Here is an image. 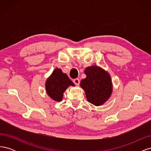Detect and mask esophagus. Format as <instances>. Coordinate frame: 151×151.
<instances>
[{
	"label": "esophagus",
	"instance_id": "obj_1",
	"mask_svg": "<svg viewBox=\"0 0 151 151\" xmlns=\"http://www.w3.org/2000/svg\"><path fill=\"white\" fill-rule=\"evenodd\" d=\"M73 82H74V83L77 85V86H79V84H80V80L79 79H74V81H73Z\"/></svg>",
	"mask_w": 151,
	"mask_h": 151
}]
</instances>
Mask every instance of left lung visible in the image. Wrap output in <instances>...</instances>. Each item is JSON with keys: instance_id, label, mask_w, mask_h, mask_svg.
<instances>
[{"instance_id": "left-lung-1", "label": "left lung", "mask_w": 151, "mask_h": 151, "mask_svg": "<svg viewBox=\"0 0 151 151\" xmlns=\"http://www.w3.org/2000/svg\"><path fill=\"white\" fill-rule=\"evenodd\" d=\"M84 74L86 77L81 81L80 86L85 91L87 100L95 106H100L111 96V77L103 68L96 65L87 67Z\"/></svg>"}]
</instances>
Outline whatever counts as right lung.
Returning a JSON list of instances; mask_svg holds the SVG:
<instances>
[{
	"label": "right lung",
	"instance_id": "add662e5",
	"mask_svg": "<svg viewBox=\"0 0 151 151\" xmlns=\"http://www.w3.org/2000/svg\"><path fill=\"white\" fill-rule=\"evenodd\" d=\"M70 86L75 84L68 78L66 74L60 68H55L45 83V88L49 96L55 101H60L63 98V93Z\"/></svg>",
	"mask_w": 151,
	"mask_h": 151
}]
</instances>
